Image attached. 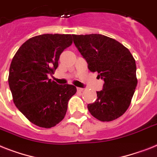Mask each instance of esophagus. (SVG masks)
Returning <instances> with one entry per match:
<instances>
[{
    "label": "esophagus",
    "mask_w": 157,
    "mask_h": 157,
    "mask_svg": "<svg viewBox=\"0 0 157 157\" xmlns=\"http://www.w3.org/2000/svg\"><path fill=\"white\" fill-rule=\"evenodd\" d=\"M76 90H77V92H82L84 89H82V88H76Z\"/></svg>",
    "instance_id": "1"
}]
</instances>
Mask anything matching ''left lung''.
Wrapping results in <instances>:
<instances>
[{
  "instance_id": "left-lung-1",
  "label": "left lung",
  "mask_w": 157,
  "mask_h": 157,
  "mask_svg": "<svg viewBox=\"0 0 157 157\" xmlns=\"http://www.w3.org/2000/svg\"><path fill=\"white\" fill-rule=\"evenodd\" d=\"M72 37L90 72H97L104 80L95 102L88 105L89 111L102 122L119 118L129 107L138 82L133 56L122 43L102 34Z\"/></svg>"
}]
</instances>
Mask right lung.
Masks as SVG:
<instances>
[{
  "instance_id": "obj_1",
  "label": "right lung",
  "mask_w": 157,
  "mask_h": 157,
  "mask_svg": "<svg viewBox=\"0 0 157 157\" xmlns=\"http://www.w3.org/2000/svg\"><path fill=\"white\" fill-rule=\"evenodd\" d=\"M71 34H45L19 48L10 67L9 85L17 108L38 127L51 128L63 120L67 102L76 92L72 85H59L48 78L59 56L72 43Z\"/></svg>"
}]
</instances>
